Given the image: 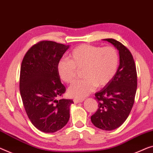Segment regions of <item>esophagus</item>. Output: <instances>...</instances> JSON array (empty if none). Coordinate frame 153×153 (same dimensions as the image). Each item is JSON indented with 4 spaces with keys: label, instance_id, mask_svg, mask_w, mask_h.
Listing matches in <instances>:
<instances>
[{
    "label": "esophagus",
    "instance_id": "34e87169",
    "mask_svg": "<svg viewBox=\"0 0 153 153\" xmlns=\"http://www.w3.org/2000/svg\"><path fill=\"white\" fill-rule=\"evenodd\" d=\"M84 101V99H77V98H76V99H74V103H79V102H82Z\"/></svg>",
    "mask_w": 153,
    "mask_h": 153
}]
</instances>
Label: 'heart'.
Wrapping results in <instances>:
<instances>
[{
    "instance_id": "1",
    "label": "heart",
    "mask_w": 153,
    "mask_h": 153,
    "mask_svg": "<svg viewBox=\"0 0 153 153\" xmlns=\"http://www.w3.org/2000/svg\"><path fill=\"white\" fill-rule=\"evenodd\" d=\"M69 59L62 58L58 64V75L66 83L77 78L78 70H82L84 79L77 81L69 88L73 97L82 98L95 89L104 87L112 80L120 65V54L113 47L80 45L69 53Z\"/></svg>"
}]
</instances>
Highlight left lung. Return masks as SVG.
I'll list each match as a JSON object with an SVG mask.
<instances>
[{
  "mask_svg": "<svg viewBox=\"0 0 153 153\" xmlns=\"http://www.w3.org/2000/svg\"><path fill=\"white\" fill-rule=\"evenodd\" d=\"M119 51L120 66L112 80L95 94L98 108L91 117L94 126L105 131L117 128L128 117L137 86L136 66L127 47L113 38L104 39Z\"/></svg>",
  "mask_w": 153,
  "mask_h": 153,
  "instance_id": "8db88e82",
  "label": "left lung"
}]
</instances>
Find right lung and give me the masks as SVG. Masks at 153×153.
Masks as SVG:
<instances>
[{
	"label": "right lung",
	"instance_id": "add662e5",
	"mask_svg": "<svg viewBox=\"0 0 153 153\" xmlns=\"http://www.w3.org/2000/svg\"><path fill=\"white\" fill-rule=\"evenodd\" d=\"M69 48V45L53 41H40L22 59L19 85L22 103L32 124L44 133L59 131L69 120V107L74 102L58 100L66 88L57 69Z\"/></svg>",
	"mask_w": 153,
	"mask_h": 153
}]
</instances>
